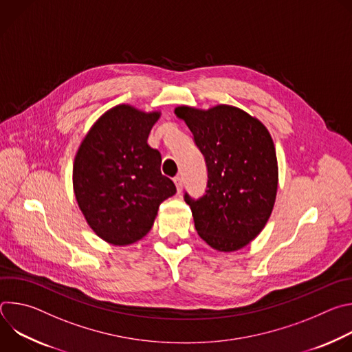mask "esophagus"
<instances>
[{"label":"esophagus","mask_w":352,"mask_h":352,"mask_svg":"<svg viewBox=\"0 0 352 352\" xmlns=\"http://www.w3.org/2000/svg\"><path fill=\"white\" fill-rule=\"evenodd\" d=\"M174 184L177 186V192L181 193V190H182V178L181 177H175L174 178Z\"/></svg>","instance_id":"34e87169"}]
</instances>
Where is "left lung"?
Instances as JSON below:
<instances>
[{
  "instance_id": "left-lung-1",
  "label": "left lung",
  "mask_w": 352,
  "mask_h": 352,
  "mask_svg": "<svg viewBox=\"0 0 352 352\" xmlns=\"http://www.w3.org/2000/svg\"><path fill=\"white\" fill-rule=\"evenodd\" d=\"M208 167L205 195L185 193L195 228L208 245L234 252L265 228L277 195L278 166L267 128L243 110L219 104L209 110L179 106Z\"/></svg>"
}]
</instances>
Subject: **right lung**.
I'll list each match as a JSON object with an SVG mask.
<instances>
[{
	"mask_svg": "<svg viewBox=\"0 0 352 352\" xmlns=\"http://www.w3.org/2000/svg\"><path fill=\"white\" fill-rule=\"evenodd\" d=\"M160 111L120 104L100 117L74 162V192L87 224L102 239L124 246L152 228L174 182L160 171L162 155L147 144Z\"/></svg>",
	"mask_w": 352,
	"mask_h": 352,
	"instance_id": "1",
	"label": "right lung"
}]
</instances>
